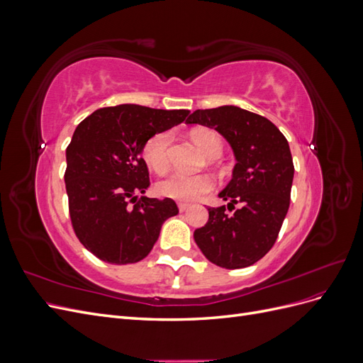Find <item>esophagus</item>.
<instances>
[{
    "label": "esophagus",
    "mask_w": 363,
    "mask_h": 363,
    "mask_svg": "<svg viewBox=\"0 0 363 363\" xmlns=\"http://www.w3.org/2000/svg\"><path fill=\"white\" fill-rule=\"evenodd\" d=\"M177 206H179V211H180V212H186V211H188V208H189L191 204H189V203H179Z\"/></svg>",
    "instance_id": "obj_1"
}]
</instances>
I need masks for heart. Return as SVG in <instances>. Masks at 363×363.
Wrapping results in <instances>:
<instances>
[{
  "label": "heart",
  "mask_w": 363,
  "mask_h": 363,
  "mask_svg": "<svg viewBox=\"0 0 363 363\" xmlns=\"http://www.w3.org/2000/svg\"><path fill=\"white\" fill-rule=\"evenodd\" d=\"M194 144L207 157L215 159L223 151V140L216 131L211 128H196L192 131ZM171 131H159L150 136L142 147V157L151 169L163 171L169 162ZM213 188V179L207 174L169 172L157 183L160 195L177 201H192Z\"/></svg>",
  "instance_id": "obj_1"
}]
</instances>
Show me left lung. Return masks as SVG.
Listing matches in <instances>:
<instances>
[{"label": "left lung", "instance_id": "left-lung-1", "mask_svg": "<svg viewBox=\"0 0 363 363\" xmlns=\"http://www.w3.org/2000/svg\"><path fill=\"white\" fill-rule=\"evenodd\" d=\"M186 124L215 128L233 148V177L219 192L228 207H208V221L194 239L215 265L238 269L260 260L276 244L288 213L294 162L286 138L269 119L236 106L195 111Z\"/></svg>", "mask_w": 363, "mask_h": 363}]
</instances>
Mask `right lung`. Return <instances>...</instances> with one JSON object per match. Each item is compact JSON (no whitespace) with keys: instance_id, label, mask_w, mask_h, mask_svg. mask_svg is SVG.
Masks as SVG:
<instances>
[{"instance_id":"1","label":"right lung","mask_w":363,"mask_h":363,"mask_svg":"<svg viewBox=\"0 0 363 363\" xmlns=\"http://www.w3.org/2000/svg\"><path fill=\"white\" fill-rule=\"evenodd\" d=\"M188 115L184 108L121 104L98 108L77 125L65 171L69 216L77 238L98 259L115 265L142 260L156 244L162 224L179 213L171 199H138L150 186L140 155L150 136Z\"/></svg>"}]
</instances>
